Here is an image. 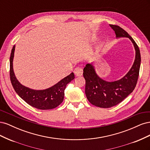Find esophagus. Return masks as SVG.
I'll use <instances>...</instances> for the list:
<instances>
[{"instance_id": "esophagus-1", "label": "esophagus", "mask_w": 150, "mask_h": 150, "mask_svg": "<svg viewBox=\"0 0 150 150\" xmlns=\"http://www.w3.org/2000/svg\"><path fill=\"white\" fill-rule=\"evenodd\" d=\"M74 73L76 76H81L83 75V70L81 67H77L75 68V69L74 71Z\"/></svg>"}]
</instances>
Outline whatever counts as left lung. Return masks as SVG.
I'll return each mask as SVG.
<instances>
[{
  "label": "left lung",
  "instance_id": "1",
  "mask_svg": "<svg viewBox=\"0 0 150 150\" xmlns=\"http://www.w3.org/2000/svg\"><path fill=\"white\" fill-rule=\"evenodd\" d=\"M116 38H128L133 42L136 51L133 66L123 78L114 82H108L97 75L92 64H87L83 69L86 81L85 93L88 100L99 108H108L117 105L133 91L137 85L141 64L139 47L126 31L118 25L110 24Z\"/></svg>",
  "mask_w": 150,
  "mask_h": 150
}]
</instances>
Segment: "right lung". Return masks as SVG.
Returning a JSON list of instances; mask_svg holds the SVG:
<instances>
[{"label":"right lung","instance_id":"right-lung-1","mask_svg":"<svg viewBox=\"0 0 150 150\" xmlns=\"http://www.w3.org/2000/svg\"><path fill=\"white\" fill-rule=\"evenodd\" d=\"M15 46H13L10 57V78L16 93L31 106L39 110H51L57 107L63 101L66 85L74 79L72 72L56 84L44 90H34L22 85L14 74L13 70V59Z\"/></svg>","mask_w":150,"mask_h":150}]
</instances>
